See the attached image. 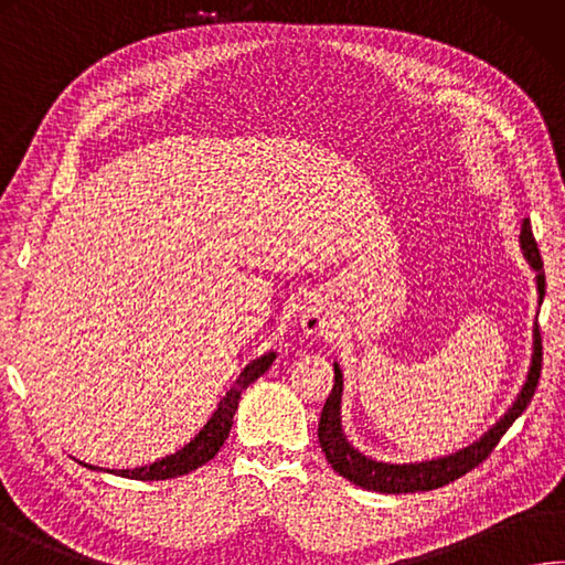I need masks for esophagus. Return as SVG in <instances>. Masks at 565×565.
Listing matches in <instances>:
<instances>
[{
	"instance_id": "obj_1",
	"label": "esophagus",
	"mask_w": 565,
	"mask_h": 565,
	"mask_svg": "<svg viewBox=\"0 0 565 565\" xmlns=\"http://www.w3.org/2000/svg\"><path fill=\"white\" fill-rule=\"evenodd\" d=\"M300 327L307 337H319L329 332V312L319 302H307L300 310Z\"/></svg>"
}]
</instances>
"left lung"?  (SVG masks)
<instances>
[{
    "instance_id": "obj_1",
    "label": "left lung",
    "mask_w": 565,
    "mask_h": 565,
    "mask_svg": "<svg viewBox=\"0 0 565 565\" xmlns=\"http://www.w3.org/2000/svg\"><path fill=\"white\" fill-rule=\"evenodd\" d=\"M521 255L529 263V268L536 273V292H539V305L544 302L546 295V278H544V263H541V253L534 236H531L529 218L524 221V231H521ZM534 342H531V359H529V371L526 379L521 383L516 398L507 413L499 418L492 428L484 435H480L475 443L467 445L462 450H455L450 455L433 457V460L423 462H381L376 457H369L354 445L349 443L347 433L342 428V393H344V376L342 369L334 361V386L332 393L322 408V418H319V445H322V452L327 462L332 465L337 475H342L344 480L356 484L361 489H369V492H381V494H408V492H428V489H438L443 484L455 482L457 477L465 472L475 470L477 465L487 460V455L494 450L499 438L509 430L521 413L526 411L534 396L536 383H539V371H541V334L539 324L534 322Z\"/></svg>"
}]
</instances>
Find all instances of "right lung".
<instances>
[{
    "mask_svg": "<svg viewBox=\"0 0 565 565\" xmlns=\"http://www.w3.org/2000/svg\"><path fill=\"white\" fill-rule=\"evenodd\" d=\"M275 361V351H265L263 356L253 359L250 364H246V369L241 371L238 379L233 381V386L226 391V396L218 401V406L214 411V415L206 420L204 428H201L194 438H191L182 450H177L172 455L162 457V460H157L152 465H142V467H135V470H103V467H95V465H85L88 470L95 472H110V475H120L127 477V480H145V482H154V480H172V477L179 475H186L191 470H199L201 465H206L209 460H214L216 452L221 450L223 440L228 438L231 433V425H233V415H236L238 408V401H241V393L246 391L255 379H260L265 371L270 369V364Z\"/></svg>",
    "mask_w": 565,
    "mask_h": 565,
    "instance_id": "obj_1",
    "label": "right lung"
}]
</instances>
